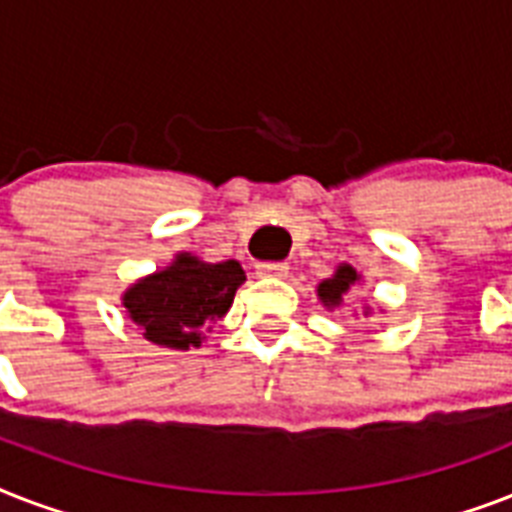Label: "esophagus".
I'll use <instances>...</instances> for the list:
<instances>
[{"label":"esophagus","mask_w":512,"mask_h":512,"mask_svg":"<svg viewBox=\"0 0 512 512\" xmlns=\"http://www.w3.org/2000/svg\"><path fill=\"white\" fill-rule=\"evenodd\" d=\"M257 273L265 276V279H284L289 273V265L287 263H260L257 265Z\"/></svg>","instance_id":"obj_1"}]
</instances>
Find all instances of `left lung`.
<instances>
[{
	"mask_svg": "<svg viewBox=\"0 0 512 512\" xmlns=\"http://www.w3.org/2000/svg\"><path fill=\"white\" fill-rule=\"evenodd\" d=\"M358 279H361V276H358V271L353 268V265H348V263L337 265L335 276H332V279L321 281L319 289H316V292H319V300L327 305V308H340L342 297L348 295L350 287H356ZM366 313H369V308L364 311V316Z\"/></svg>",
	"mask_w": 512,
	"mask_h": 512,
	"instance_id": "8db88e82",
	"label": "left lung"
}]
</instances>
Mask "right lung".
I'll list each match as a JSON object with an SVG mask.
<instances>
[{
	"instance_id": "add662e5",
	"label": "right lung",
	"mask_w": 512,
	"mask_h": 512,
	"mask_svg": "<svg viewBox=\"0 0 512 512\" xmlns=\"http://www.w3.org/2000/svg\"><path fill=\"white\" fill-rule=\"evenodd\" d=\"M244 281L236 260L204 263L180 252L167 268L135 281L122 305L148 342L175 350L199 348L201 329L223 319Z\"/></svg>"
}]
</instances>
